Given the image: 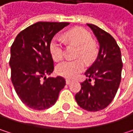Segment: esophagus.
<instances>
[{
  "label": "esophagus",
  "mask_w": 133,
  "mask_h": 133,
  "mask_svg": "<svg viewBox=\"0 0 133 133\" xmlns=\"http://www.w3.org/2000/svg\"><path fill=\"white\" fill-rule=\"evenodd\" d=\"M72 82V81L69 80V79H66V84L67 85H70L71 83Z\"/></svg>",
  "instance_id": "esophagus-1"
}]
</instances>
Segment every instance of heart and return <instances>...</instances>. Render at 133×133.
Wrapping results in <instances>:
<instances>
[{
  "mask_svg": "<svg viewBox=\"0 0 133 133\" xmlns=\"http://www.w3.org/2000/svg\"><path fill=\"white\" fill-rule=\"evenodd\" d=\"M64 40L67 43L78 46L76 58L75 61H65L56 67V73L66 78H74L85 68V62H91L95 58L96 48L92 43V35L85 28H75L65 33ZM50 53L55 62L62 60L64 57V42L62 38L55 37L50 42Z\"/></svg>",
  "mask_w": 133,
  "mask_h": 133,
  "instance_id": "1",
  "label": "heart"
}]
</instances>
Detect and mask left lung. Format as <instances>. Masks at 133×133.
I'll return each instance as SVG.
<instances>
[{"label": "left lung", "mask_w": 133, "mask_h": 133, "mask_svg": "<svg viewBox=\"0 0 133 133\" xmlns=\"http://www.w3.org/2000/svg\"><path fill=\"white\" fill-rule=\"evenodd\" d=\"M87 25L98 41L99 51L96 60L85 73L89 78L81 83L75 100L83 109L97 112L106 108L116 96L121 82L122 62L119 47L113 37L96 25ZM92 79L94 82L91 83Z\"/></svg>", "instance_id": "1"}]
</instances>
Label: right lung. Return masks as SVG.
I'll return each mask as SVG.
<instances>
[{"label": "right lung", "instance_id": "add662e5", "mask_svg": "<svg viewBox=\"0 0 133 133\" xmlns=\"http://www.w3.org/2000/svg\"><path fill=\"white\" fill-rule=\"evenodd\" d=\"M68 24L35 23L21 31L11 45L9 62L11 82L20 99L31 109L44 110L51 107L65 85V80L61 76L48 78L46 76L54 71L50 42Z\"/></svg>", "mask_w": 133, "mask_h": 133}]
</instances>
